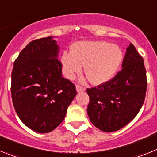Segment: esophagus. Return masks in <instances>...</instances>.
<instances>
[{"instance_id": "esophagus-1", "label": "esophagus", "mask_w": 157, "mask_h": 157, "mask_svg": "<svg viewBox=\"0 0 157 157\" xmlns=\"http://www.w3.org/2000/svg\"><path fill=\"white\" fill-rule=\"evenodd\" d=\"M76 90H77L78 93H80V92H83V91L86 90V89L82 86H80L77 85L76 86Z\"/></svg>"}]
</instances>
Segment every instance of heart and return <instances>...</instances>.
Returning a JSON list of instances; mask_svg holds the SVG:
<instances>
[{
  "label": "heart",
  "mask_w": 157,
  "mask_h": 157,
  "mask_svg": "<svg viewBox=\"0 0 157 157\" xmlns=\"http://www.w3.org/2000/svg\"><path fill=\"white\" fill-rule=\"evenodd\" d=\"M123 58L117 45L104 41H86L76 43L72 52H63L61 62L67 78L80 73L85 65L84 71L90 82L100 85L114 76Z\"/></svg>",
  "instance_id": "heart-1"
}]
</instances>
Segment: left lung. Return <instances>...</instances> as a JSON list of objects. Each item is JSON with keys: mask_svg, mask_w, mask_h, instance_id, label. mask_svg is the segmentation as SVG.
<instances>
[{"mask_svg": "<svg viewBox=\"0 0 157 157\" xmlns=\"http://www.w3.org/2000/svg\"><path fill=\"white\" fill-rule=\"evenodd\" d=\"M147 89L144 60L130 43L121 71L110 81L87 89V113L99 130L112 132L125 127L141 109Z\"/></svg>", "mask_w": 157, "mask_h": 157, "instance_id": "8db88e82", "label": "left lung"}]
</instances>
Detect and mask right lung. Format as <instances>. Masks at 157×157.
<instances>
[{"instance_id": "obj_1", "label": "right lung", "mask_w": 157, "mask_h": 157, "mask_svg": "<svg viewBox=\"0 0 157 157\" xmlns=\"http://www.w3.org/2000/svg\"><path fill=\"white\" fill-rule=\"evenodd\" d=\"M59 50L53 37H43L29 43L14 62V108L25 125L37 133L56 128L77 94L74 84L62 76Z\"/></svg>"}]
</instances>
